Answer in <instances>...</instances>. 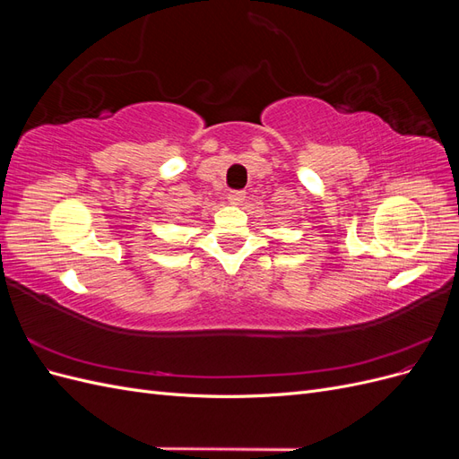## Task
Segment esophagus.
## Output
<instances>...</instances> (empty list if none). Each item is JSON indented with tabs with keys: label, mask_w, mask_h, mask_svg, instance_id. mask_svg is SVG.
Returning a JSON list of instances; mask_svg holds the SVG:
<instances>
[{
	"label": "esophagus",
	"mask_w": 459,
	"mask_h": 459,
	"mask_svg": "<svg viewBox=\"0 0 459 459\" xmlns=\"http://www.w3.org/2000/svg\"><path fill=\"white\" fill-rule=\"evenodd\" d=\"M245 199V191H230L228 193V201L231 204H241Z\"/></svg>",
	"instance_id": "esophagus-1"
}]
</instances>
